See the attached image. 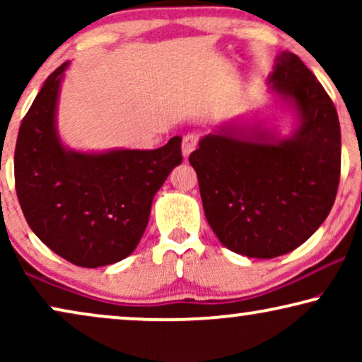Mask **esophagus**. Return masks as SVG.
Returning <instances> with one entry per match:
<instances>
[{
	"instance_id": "obj_1",
	"label": "esophagus",
	"mask_w": 362,
	"mask_h": 362,
	"mask_svg": "<svg viewBox=\"0 0 362 362\" xmlns=\"http://www.w3.org/2000/svg\"><path fill=\"white\" fill-rule=\"evenodd\" d=\"M197 140H199V138H197V135H194V133H187V135L182 136V146H181L182 148V156L187 158L192 151L196 150Z\"/></svg>"
}]
</instances>
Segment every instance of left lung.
Segmentation results:
<instances>
[{
	"label": "left lung",
	"instance_id": "1",
	"mask_svg": "<svg viewBox=\"0 0 362 362\" xmlns=\"http://www.w3.org/2000/svg\"><path fill=\"white\" fill-rule=\"evenodd\" d=\"M269 81L300 118L290 138L221 128L189 155L211 229L227 249L254 259L288 254L334 204L341 173L338 113L295 54L276 57Z\"/></svg>",
	"mask_w": 362,
	"mask_h": 362
}]
</instances>
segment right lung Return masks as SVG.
<instances>
[{
	"mask_svg": "<svg viewBox=\"0 0 362 362\" xmlns=\"http://www.w3.org/2000/svg\"><path fill=\"white\" fill-rule=\"evenodd\" d=\"M64 62L34 98L19 127L14 185L34 234L74 265L97 269L136 249L151 202L182 161L181 136L156 150L78 153L64 148L56 107Z\"/></svg>",
	"mask_w": 362,
	"mask_h": 362,
	"instance_id": "right-lung-1",
	"label": "right lung"
}]
</instances>
